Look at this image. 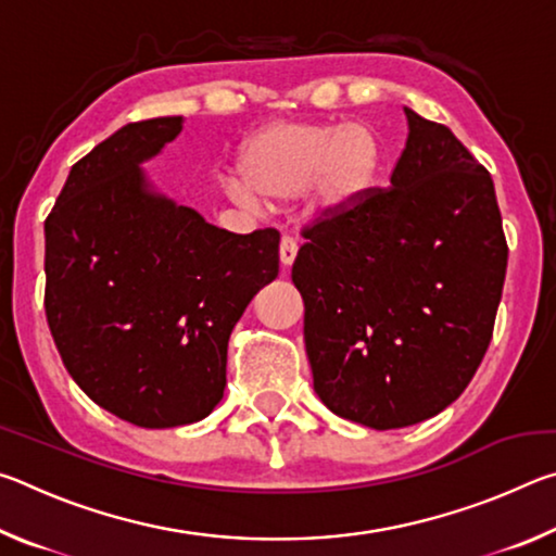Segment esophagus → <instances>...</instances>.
<instances>
[{
    "mask_svg": "<svg viewBox=\"0 0 556 556\" xmlns=\"http://www.w3.org/2000/svg\"><path fill=\"white\" fill-rule=\"evenodd\" d=\"M296 250H299L296 240L289 238V235H285V238H281V242H279V260H281V265H285V267L294 265Z\"/></svg>",
    "mask_w": 556,
    "mask_h": 556,
    "instance_id": "1",
    "label": "esophagus"
}]
</instances>
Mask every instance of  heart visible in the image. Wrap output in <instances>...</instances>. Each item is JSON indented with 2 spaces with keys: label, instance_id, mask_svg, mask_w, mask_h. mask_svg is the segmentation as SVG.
Wrapping results in <instances>:
<instances>
[{
  "label": "heart",
  "instance_id": "heart-1",
  "mask_svg": "<svg viewBox=\"0 0 556 556\" xmlns=\"http://www.w3.org/2000/svg\"><path fill=\"white\" fill-rule=\"evenodd\" d=\"M240 201L285 203L312 188L316 213H341L370 191L380 172V142L365 125L277 122L242 152Z\"/></svg>",
  "mask_w": 556,
  "mask_h": 556
}]
</instances>
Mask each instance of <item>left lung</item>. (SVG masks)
I'll return each mask as SVG.
<instances>
[{
	"label": "left lung",
	"mask_w": 556,
	"mask_h": 556,
	"mask_svg": "<svg viewBox=\"0 0 556 556\" xmlns=\"http://www.w3.org/2000/svg\"><path fill=\"white\" fill-rule=\"evenodd\" d=\"M404 115L390 186L304 225L291 265L316 394L380 431L434 417L468 388L507 267L488 168L448 127Z\"/></svg>",
	"instance_id": "obj_1"
}]
</instances>
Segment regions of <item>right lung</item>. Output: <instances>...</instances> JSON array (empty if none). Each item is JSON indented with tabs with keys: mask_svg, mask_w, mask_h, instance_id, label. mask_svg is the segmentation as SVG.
Here are the masks:
<instances>
[{
	"mask_svg": "<svg viewBox=\"0 0 556 556\" xmlns=\"http://www.w3.org/2000/svg\"><path fill=\"white\" fill-rule=\"evenodd\" d=\"M181 127L154 117L117 129L73 164L43 225V304L65 370L144 429L208 417L232 328L279 275L275 228L235 235L147 188L139 164Z\"/></svg>",
	"mask_w": 556,
	"mask_h": 556,
	"instance_id": "1",
	"label": "right lung"
}]
</instances>
